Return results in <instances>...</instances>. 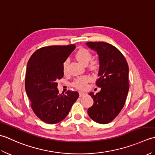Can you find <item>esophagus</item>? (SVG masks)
Listing matches in <instances>:
<instances>
[{
	"mask_svg": "<svg viewBox=\"0 0 155 155\" xmlns=\"http://www.w3.org/2000/svg\"><path fill=\"white\" fill-rule=\"evenodd\" d=\"M85 94H86V93H84V92H79V97H84Z\"/></svg>",
	"mask_w": 155,
	"mask_h": 155,
	"instance_id": "34e87169",
	"label": "esophagus"
}]
</instances>
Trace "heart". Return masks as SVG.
<instances>
[{"mask_svg": "<svg viewBox=\"0 0 155 155\" xmlns=\"http://www.w3.org/2000/svg\"><path fill=\"white\" fill-rule=\"evenodd\" d=\"M75 57L77 58V61L80 62L83 65H87L88 62H90L93 57L91 52L86 48H81L78 50L75 54ZM69 63L68 59L66 60L62 63V71L64 74L67 73L68 66ZM88 68L91 71H96L98 68V62L97 61H91L88 65ZM90 78L87 76H83V77H78L77 78L72 82V85L76 88L79 90H84L87 88V84L89 82Z\"/></svg>", "mask_w": 155, "mask_h": 155, "instance_id": "1", "label": "heart"}]
</instances>
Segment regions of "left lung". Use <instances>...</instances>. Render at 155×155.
Masks as SVG:
<instances>
[{
  "label": "left lung",
  "mask_w": 155,
  "mask_h": 155,
  "mask_svg": "<svg viewBox=\"0 0 155 155\" xmlns=\"http://www.w3.org/2000/svg\"><path fill=\"white\" fill-rule=\"evenodd\" d=\"M99 59L97 86L101 88L96 94L90 93L94 104L88 108L91 119L100 124L110 123L123 108L129 89L128 66L123 54L113 45L104 42H88Z\"/></svg>",
  "instance_id": "8db88e82"
}]
</instances>
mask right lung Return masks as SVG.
<instances>
[{"instance_id":"1","label":"right lung","mask_w":155,"mask_h":155,"mask_svg":"<svg viewBox=\"0 0 155 155\" xmlns=\"http://www.w3.org/2000/svg\"><path fill=\"white\" fill-rule=\"evenodd\" d=\"M74 48V45L45 47L29 58L25 89L32 110L45 123L56 124L63 120L79 96L72 91L59 94L57 88L58 80L64 76L62 63Z\"/></svg>"}]
</instances>
